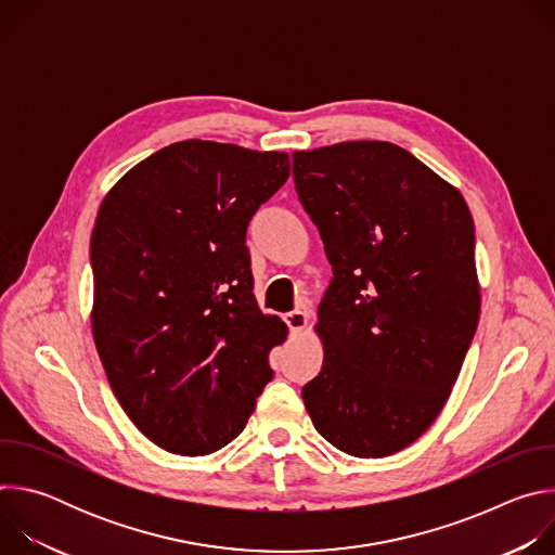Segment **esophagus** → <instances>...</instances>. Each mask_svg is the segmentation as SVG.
<instances>
[{"mask_svg":"<svg viewBox=\"0 0 555 555\" xmlns=\"http://www.w3.org/2000/svg\"><path fill=\"white\" fill-rule=\"evenodd\" d=\"M285 323H287L292 334H298L307 327V313L302 309H294V311L285 313Z\"/></svg>","mask_w":555,"mask_h":555,"instance_id":"obj_1","label":"esophagus"}]
</instances>
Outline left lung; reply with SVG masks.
<instances>
[{
    "mask_svg": "<svg viewBox=\"0 0 555 555\" xmlns=\"http://www.w3.org/2000/svg\"><path fill=\"white\" fill-rule=\"evenodd\" d=\"M292 176L334 270L315 325L325 360L302 386L305 409L351 456L400 452L441 413L479 325L469 208L379 140L294 151Z\"/></svg>",
    "mask_w": 555,
    "mask_h": 555,
    "instance_id": "8db88e82",
    "label": "left lung"
}]
</instances>
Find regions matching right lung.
Masks as SVG:
<instances>
[{
    "label": "right lung",
    "mask_w": 555,
    "mask_h": 555,
    "mask_svg": "<svg viewBox=\"0 0 555 555\" xmlns=\"http://www.w3.org/2000/svg\"><path fill=\"white\" fill-rule=\"evenodd\" d=\"M289 157L210 140L165 146L103 199L90 242L92 332L116 400L169 452L246 428L287 327L263 315L246 232Z\"/></svg>",
    "instance_id": "add662e5"
}]
</instances>
